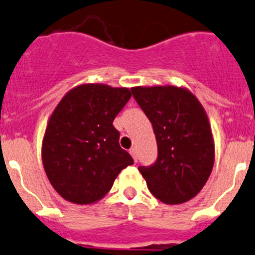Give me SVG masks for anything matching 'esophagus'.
Here are the masks:
<instances>
[{
  "instance_id": "34e87169",
  "label": "esophagus",
  "mask_w": 255,
  "mask_h": 255,
  "mask_svg": "<svg viewBox=\"0 0 255 255\" xmlns=\"http://www.w3.org/2000/svg\"><path fill=\"white\" fill-rule=\"evenodd\" d=\"M130 154L132 156V158H134V161L136 162V158H138V156H136V149L135 148H130Z\"/></svg>"
}]
</instances>
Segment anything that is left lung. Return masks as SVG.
Here are the masks:
<instances>
[{"instance_id":"1","label":"left lung","mask_w":255,"mask_h":255,"mask_svg":"<svg viewBox=\"0 0 255 255\" xmlns=\"http://www.w3.org/2000/svg\"><path fill=\"white\" fill-rule=\"evenodd\" d=\"M157 140V158L139 166L152 195L165 204H182L205 186L214 164V142L197 98L175 86L132 88Z\"/></svg>"}]
</instances>
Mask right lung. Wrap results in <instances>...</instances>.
I'll list each match as a JSON object with an SVG mask.
<instances>
[{"label": "right lung", "mask_w": 255, "mask_h": 255, "mask_svg": "<svg viewBox=\"0 0 255 255\" xmlns=\"http://www.w3.org/2000/svg\"><path fill=\"white\" fill-rule=\"evenodd\" d=\"M131 98L129 89L77 86L63 98L47 124L42 161L63 199L91 204L111 190L119 173L134 164L119 144L113 120Z\"/></svg>", "instance_id": "right-lung-1"}]
</instances>
